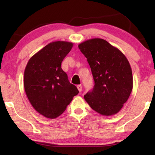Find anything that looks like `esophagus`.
I'll return each instance as SVG.
<instances>
[{
  "label": "esophagus",
  "mask_w": 155,
  "mask_h": 155,
  "mask_svg": "<svg viewBox=\"0 0 155 155\" xmlns=\"http://www.w3.org/2000/svg\"><path fill=\"white\" fill-rule=\"evenodd\" d=\"M77 88L79 92H81L82 90H83V87L81 86V85H77Z\"/></svg>",
  "instance_id": "1"
}]
</instances>
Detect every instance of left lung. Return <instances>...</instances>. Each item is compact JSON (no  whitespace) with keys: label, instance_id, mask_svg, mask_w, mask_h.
<instances>
[{"label":"left lung","instance_id":"obj_1","mask_svg":"<svg viewBox=\"0 0 155 155\" xmlns=\"http://www.w3.org/2000/svg\"><path fill=\"white\" fill-rule=\"evenodd\" d=\"M87 58L94 81L93 89L84 96L92 109L103 116L118 113L132 92V69L119 49L104 39L91 38L78 45Z\"/></svg>","mask_w":155,"mask_h":155}]
</instances>
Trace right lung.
<instances>
[{"mask_svg": "<svg viewBox=\"0 0 155 155\" xmlns=\"http://www.w3.org/2000/svg\"><path fill=\"white\" fill-rule=\"evenodd\" d=\"M72 46L70 42H52L32 56L26 66V94L35 109L46 118L60 116L78 93L61 68Z\"/></svg>", "mask_w": 155, "mask_h": 155, "instance_id": "obj_1", "label": "right lung"}]
</instances>
